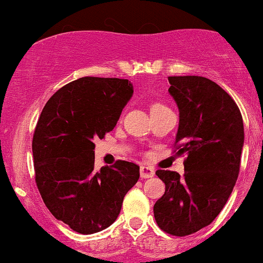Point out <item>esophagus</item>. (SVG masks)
<instances>
[{
    "label": "esophagus",
    "instance_id": "esophagus-1",
    "mask_svg": "<svg viewBox=\"0 0 263 263\" xmlns=\"http://www.w3.org/2000/svg\"><path fill=\"white\" fill-rule=\"evenodd\" d=\"M140 171V178L142 179H147V178H152L155 176V168L152 166H147V165H142L139 168Z\"/></svg>",
    "mask_w": 263,
    "mask_h": 263
}]
</instances>
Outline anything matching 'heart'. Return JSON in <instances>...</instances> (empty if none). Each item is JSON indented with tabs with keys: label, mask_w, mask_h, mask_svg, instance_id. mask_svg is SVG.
<instances>
[{
	"label": "heart",
	"mask_w": 263,
	"mask_h": 263,
	"mask_svg": "<svg viewBox=\"0 0 263 263\" xmlns=\"http://www.w3.org/2000/svg\"><path fill=\"white\" fill-rule=\"evenodd\" d=\"M158 106H163V105H161V103H155V105L152 106V108H153V107H158Z\"/></svg>",
	"instance_id": "obj_1"
}]
</instances>
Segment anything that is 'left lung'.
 Returning a JSON list of instances; mask_svg holds the SVG:
<instances>
[{
	"instance_id": "8db88e82",
	"label": "left lung",
	"mask_w": 263,
	"mask_h": 263,
	"mask_svg": "<svg viewBox=\"0 0 263 263\" xmlns=\"http://www.w3.org/2000/svg\"><path fill=\"white\" fill-rule=\"evenodd\" d=\"M180 112L174 147L185 153L184 175L157 170L165 194L153 206L165 233L185 236L210 225L228 202L240 170L243 118L235 101L203 77H168Z\"/></svg>"
}]
</instances>
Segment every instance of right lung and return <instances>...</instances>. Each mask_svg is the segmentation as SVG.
<instances>
[{
  "instance_id": "1",
  "label": "right lung",
  "mask_w": 263,
  "mask_h": 263,
  "mask_svg": "<svg viewBox=\"0 0 263 263\" xmlns=\"http://www.w3.org/2000/svg\"><path fill=\"white\" fill-rule=\"evenodd\" d=\"M133 84L84 77L60 88L41 112L33 134L35 183L47 209L80 234L108 228L139 179V166L118 160L95 168L93 140L115 128Z\"/></svg>"
}]
</instances>
